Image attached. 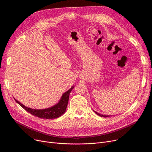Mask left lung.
Segmentation results:
<instances>
[{
    "instance_id": "left-lung-1",
    "label": "left lung",
    "mask_w": 152,
    "mask_h": 152,
    "mask_svg": "<svg viewBox=\"0 0 152 152\" xmlns=\"http://www.w3.org/2000/svg\"><path fill=\"white\" fill-rule=\"evenodd\" d=\"M95 113H96L97 115H99V116H101V117H108V116H108V115H101V114H100V113H97V112H96V111H95Z\"/></svg>"
}]
</instances>
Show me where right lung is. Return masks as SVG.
I'll return each mask as SVG.
<instances>
[{"instance_id":"right-lung-1","label":"right lung","mask_w":152,"mask_h":152,"mask_svg":"<svg viewBox=\"0 0 152 152\" xmlns=\"http://www.w3.org/2000/svg\"><path fill=\"white\" fill-rule=\"evenodd\" d=\"M74 87L75 86H72L71 89H69L68 91L63 94L61 99L58 103L50 108H48L46 109L36 110L30 108L23 105L22 103H21L16 99L15 100L21 107H23L26 111H28L31 115L43 119H55L61 116L65 112L68 105L69 94L72 89H73Z\"/></svg>"}]
</instances>
